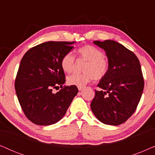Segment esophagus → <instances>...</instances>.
<instances>
[{
	"instance_id": "obj_1",
	"label": "esophagus",
	"mask_w": 155,
	"mask_h": 155,
	"mask_svg": "<svg viewBox=\"0 0 155 155\" xmlns=\"http://www.w3.org/2000/svg\"><path fill=\"white\" fill-rule=\"evenodd\" d=\"M78 90L81 91L82 89L84 88V86H79V87H78Z\"/></svg>"
}]
</instances>
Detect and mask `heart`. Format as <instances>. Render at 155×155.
<instances>
[{"instance_id": "b5f03b06", "label": "heart", "mask_w": 155, "mask_h": 155, "mask_svg": "<svg viewBox=\"0 0 155 155\" xmlns=\"http://www.w3.org/2000/svg\"><path fill=\"white\" fill-rule=\"evenodd\" d=\"M80 59L86 61L81 74H72L67 78V82L70 85L84 86L93 80H101L107 75L109 63L107 57L98 48L87 44L77 50ZM75 57L72 53H67L61 60V68L65 73H71L75 67Z\"/></svg>"}]
</instances>
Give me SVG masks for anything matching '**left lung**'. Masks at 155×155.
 <instances>
[{"instance_id":"8db88e82","label":"left lung","mask_w":155,"mask_h":155,"mask_svg":"<svg viewBox=\"0 0 155 155\" xmlns=\"http://www.w3.org/2000/svg\"><path fill=\"white\" fill-rule=\"evenodd\" d=\"M106 51L109 67L95 90L91 109L101 123L118 126L134 113L140 100L144 79L137 57L133 52L113 40L94 41Z\"/></svg>"}]
</instances>
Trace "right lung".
Here are the masks:
<instances>
[{"label":"right lung","mask_w":155,"mask_h":155,"mask_svg":"<svg viewBox=\"0 0 155 155\" xmlns=\"http://www.w3.org/2000/svg\"><path fill=\"white\" fill-rule=\"evenodd\" d=\"M75 41H47L25 53L17 73L15 88L26 117L39 126L56 124L63 117L78 94L77 87L63 86L61 60ZM60 86L62 89L54 93Z\"/></svg>","instance_id":"1"}]
</instances>
